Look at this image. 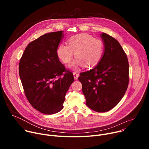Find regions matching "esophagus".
<instances>
[{
	"instance_id": "obj_1",
	"label": "esophagus",
	"mask_w": 149,
	"mask_h": 149,
	"mask_svg": "<svg viewBox=\"0 0 149 149\" xmlns=\"http://www.w3.org/2000/svg\"><path fill=\"white\" fill-rule=\"evenodd\" d=\"M73 75H74V79H75V80H77V79H78V74H77V72H73Z\"/></svg>"
}]
</instances>
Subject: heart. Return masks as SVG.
<instances>
[{"instance_id": "heart-1", "label": "heart", "mask_w": 149, "mask_h": 149, "mask_svg": "<svg viewBox=\"0 0 149 149\" xmlns=\"http://www.w3.org/2000/svg\"><path fill=\"white\" fill-rule=\"evenodd\" d=\"M68 45L61 44L56 48V55L63 63H68L73 58L76 59L70 65L71 68L91 67L99 62L104 52L101 39L88 33H79L71 36L67 40Z\"/></svg>"}]
</instances>
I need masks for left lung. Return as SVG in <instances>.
Masks as SVG:
<instances>
[{"instance_id": "8db88e82", "label": "left lung", "mask_w": 149, "mask_h": 149, "mask_svg": "<svg viewBox=\"0 0 149 149\" xmlns=\"http://www.w3.org/2000/svg\"><path fill=\"white\" fill-rule=\"evenodd\" d=\"M104 51L98 65L80 73L79 81L86 105L93 110L107 112L120 101L128 87V59L119 42L109 35L102 33Z\"/></svg>"}]
</instances>
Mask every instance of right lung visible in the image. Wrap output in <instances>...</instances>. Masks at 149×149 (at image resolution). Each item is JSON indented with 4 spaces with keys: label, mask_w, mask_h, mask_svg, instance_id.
<instances>
[{
    "label": "right lung",
    "mask_w": 149,
    "mask_h": 149,
    "mask_svg": "<svg viewBox=\"0 0 149 149\" xmlns=\"http://www.w3.org/2000/svg\"><path fill=\"white\" fill-rule=\"evenodd\" d=\"M63 38L62 31L40 36L28 44L19 62V74L25 95L34 109L45 114L63 109L74 79L56 55Z\"/></svg>",
    "instance_id": "1"
}]
</instances>
